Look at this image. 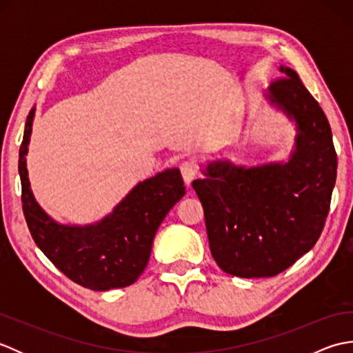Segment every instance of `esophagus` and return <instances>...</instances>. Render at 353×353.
<instances>
[{"mask_svg":"<svg viewBox=\"0 0 353 353\" xmlns=\"http://www.w3.org/2000/svg\"><path fill=\"white\" fill-rule=\"evenodd\" d=\"M181 172H182V177H183V181H185V185H186V186H191L194 179L197 177V167H196V163L190 162V161L183 162L182 167H181Z\"/></svg>","mask_w":353,"mask_h":353,"instance_id":"1","label":"esophagus"}]
</instances>
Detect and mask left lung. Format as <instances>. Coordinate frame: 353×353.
Listing matches in <instances>:
<instances>
[{"mask_svg": "<svg viewBox=\"0 0 353 353\" xmlns=\"http://www.w3.org/2000/svg\"><path fill=\"white\" fill-rule=\"evenodd\" d=\"M283 79L264 92L272 109L294 127L287 161L200 163L192 182L205 211L209 247L232 276L272 277L308 253L323 230L336 179L331 125L301 77L279 66Z\"/></svg>", "mask_w": 353, "mask_h": 353, "instance_id": "left-lung-1", "label": "left lung"}]
</instances>
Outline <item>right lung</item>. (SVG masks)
Here are the masks:
<instances>
[{
	"label": "right lung",
	"instance_id": "1",
	"mask_svg": "<svg viewBox=\"0 0 353 353\" xmlns=\"http://www.w3.org/2000/svg\"><path fill=\"white\" fill-rule=\"evenodd\" d=\"M36 106L26 121L19 148L22 211L36 245L52 264L81 287L108 291L129 287L144 272L157 229L183 197L179 168H167L138 182L101 220L61 223L37 203L30 186L27 153Z\"/></svg>",
	"mask_w": 353,
	"mask_h": 353
}]
</instances>
